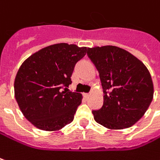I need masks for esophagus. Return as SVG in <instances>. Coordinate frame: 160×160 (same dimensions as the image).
Masks as SVG:
<instances>
[{
  "label": "esophagus",
  "mask_w": 160,
  "mask_h": 160,
  "mask_svg": "<svg viewBox=\"0 0 160 160\" xmlns=\"http://www.w3.org/2000/svg\"><path fill=\"white\" fill-rule=\"evenodd\" d=\"M84 97H86V98H88V97H90V94H84Z\"/></svg>",
  "instance_id": "obj_1"
}]
</instances>
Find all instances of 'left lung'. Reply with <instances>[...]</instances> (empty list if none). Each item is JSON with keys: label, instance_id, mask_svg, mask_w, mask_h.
I'll return each instance as SVG.
<instances>
[{"label": "left lung", "instance_id": "1", "mask_svg": "<svg viewBox=\"0 0 160 160\" xmlns=\"http://www.w3.org/2000/svg\"><path fill=\"white\" fill-rule=\"evenodd\" d=\"M104 90V104L92 111L98 124L109 129L132 127L148 110L154 94L146 65L129 52L106 45L87 49Z\"/></svg>", "mask_w": 160, "mask_h": 160}]
</instances>
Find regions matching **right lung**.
<instances>
[{
    "instance_id": "obj_1",
    "label": "right lung",
    "mask_w": 160,
    "mask_h": 160,
    "mask_svg": "<svg viewBox=\"0 0 160 160\" xmlns=\"http://www.w3.org/2000/svg\"><path fill=\"white\" fill-rule=\"evenodd\" d=\"M86 51L75 44L56 43L32 53L20 66L14 97L24 118L37 128L56 131L74 120L82 94L61 89L72 83L74 65Z\"/></svg>"
}]
</instances>
